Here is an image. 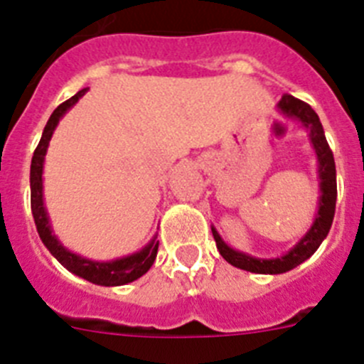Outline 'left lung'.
Returning <instances> with one entry per match:
<instances>
[{
  "instance_id": "left-lung-1",
  "label": "left lung",
  "mask_w": 364,
  "mask_h": 364,
  "mask_svg": "<svg viewBox=\"0 0 364 364\" xmlns=\"http://www.w3.org/2000/svg\"><path fill=\"white\" fill-rule=\"evenodd\" d=\"M279 111L288 118L301 122L308 131L310 142L314 146L315 154H317V173H319V210L315 215V220L308 233L291 247L286 255L277 257V259H257V257L247 255V253L237 252L233 247L228 246L222 240L220 235L217 233L215 228H211L217 242V250L220 255L230 262L231 266L252 273H269V275H277V273H284L294 269L301 262L310 259L317 247L321 246L324 239H326L328 231L332 228L333 215H336V200H337V178H336V162H333V153L330 149L324 136V129L321 125L317 112L304 104L302 100L295 98L291 95H284L281 102L277 104Z\"/></svg>"
}]
</instances>
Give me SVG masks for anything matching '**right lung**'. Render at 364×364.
Returning <instances> with one entry per match:
<instances>
[{
    "label": "right lung",
    "instance_id": "add662e5",
    "mask_svg": "<svg viewBox=\"0 0 364 364\" xmlns=\"http://www.w3.org/2000/svg\"><path fill=\"white\" fill-rule=\"evenodd\" d=\"M89 89H82L73 98L65 100L63 104L58 105L54 112L50 114L49 122L45 125L41 140L38 144L34 156H32L31 164V210L34 222H36V230L40 233L41 242L47 246L50 253L58 259V262L63 268L69 269L70 273L78 275V277L85 279V281L92 282V284L100 286H122L127 282H133L140 279L147 269L153 266L154 259H156V252H159V240L153 237L146 247H142L140 252L127 255L124 259L111 260V262H98V260H89L83 257L76 255V253L69 252L67 247L62 246V242L56 239V235L50 230V222L47 217V210L43 204V160L47 147H49L50 136H53L54 129H56L58 122L62 120V117L73 107L80 98H82Z\"/></svg>",
    "mask_w": 364,
    "mask_h": 364
}]
</instances>
